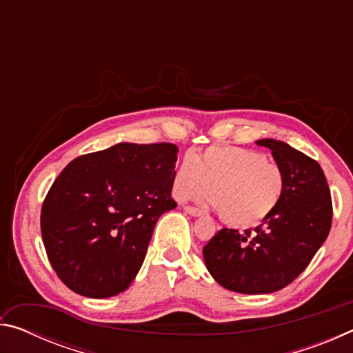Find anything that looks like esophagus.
Returning <instances> with one entry per match:
<instances>
[{
  "instance_id": "1",
  "label": "esophagus",
  "mask_w": 353,
  "mask_h": 353,
  "mask_svg": "<svg viewBox=\"0 0 353 353\" xmlns=\"http://www.w3.org/2000/svg\"><path fill=\"white\" fill-rule=\"evenodd\" d=\"M183 210L187 212L188 214H191V216H202V210H199V208L196 207H191V205H185Z\"/></svg>"
}]
</instances>
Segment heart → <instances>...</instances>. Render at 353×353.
<instances>
[{"mask_svg":"<svg viewBox=\"0 0 353 353\" xmlns=\"http://www.w3.org/2000/svg\"><path fill=\"white\" fill-rule=\"evenodd\" d=\"M225 224L236 229L255 227L277 210L285 194L282 166L268 162L263 152L238 146H210L185 159L172 177L179 201L204 194Z\"/></svg>","mask_w":353,"mask_h":353,"instance_id":"heart-1","label":"heart"}]
</instances>
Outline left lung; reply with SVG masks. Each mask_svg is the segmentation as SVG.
Returning a JSON list of instances; mask_svg holds the SVG:
<instances>
[{"label": "left lung", "instance_id": "obj_1", "mask_svg": "<svg viewBox=\"0 0 353 353\" xmlns=\"http://www.w3.org/2000/svg\"><path fill=\"white\" fill-rule=\"evenodd\" d=\"M282 166L286 188L282 202L255 229H221L204 254L208 272L225 290L266 294L285 288L310 265L332 227V196L324 171L283 141L263 139Z\"/></svg>", "mask_w": 353, "mask_h": 353}]
</instances>
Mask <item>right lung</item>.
Here are the masks:
<instances>
[{
	"label": "right lung",
	"mask_w": 353,
	"mask_h": 353,
	"mask_svg": "<svg viewBox=\"0 0 353 353\" xmlns=\"http://www.w3.org/2000/svg\"><path fill=\"white\" fill-rule=\"evenodd\" d=\"M172 143H118L70 162L51 185L40 227L48 260L77 294L104 299L129 288L157 219L176 208Z\"/></svg>",
	"instance_id": "right-lung-1"
}]
</instances>
